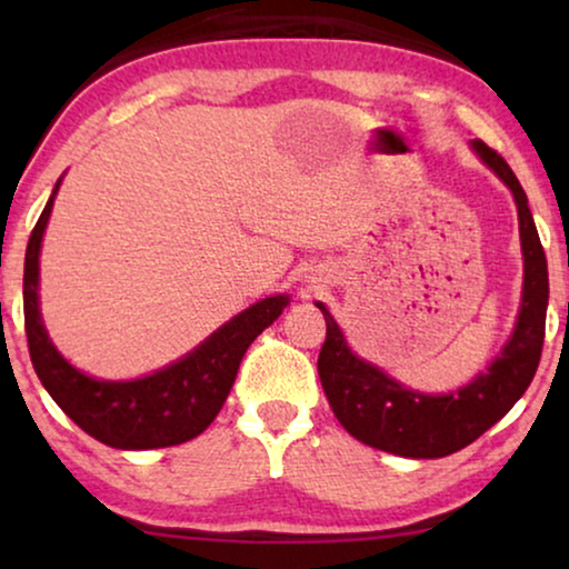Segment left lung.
Returning <instances> with one entry per match:
<instances>
[{
  "label": "left lung",
  "instance_id": "1",
  "mask_svg": "<svg viewBox=\"0 0 569 569\" xmlns=\"http://www.w3.org/2000/svg\"><path fill=\"white\" fill-rule=\"evenodd\" d=\"M473 152L502 178L518 207L520 248H523V300L512 337L485 372L458 391L430 396L403 388L376 365L365 362L347 347L345 333L323 302L326 341L318 355V376L341 427L365 446L403 458H442L471 446L479 435L508 415L531 386L541 360L547 326L549 271L523 186L502 154L481 139Z\"/></svg>",
  "mask_w": 569,
  "mask_h": 569
}]
</instances>
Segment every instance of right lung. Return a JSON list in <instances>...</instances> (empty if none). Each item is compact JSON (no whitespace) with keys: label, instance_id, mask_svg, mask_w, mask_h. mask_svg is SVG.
Listing matches in <instances>:
<instances>
[{"label":"right lung","instance_id":"add662e5","mask_svg":"<svg viewBox=\"0 0 569 569\" xmlns=\"http://www.w3.org/2000/svg\"><path fill=\"white\" fill-rule=\"evenodd\" d=\"M59 183L53 186L51 199L46 201V209L30 232L26 274H22L28 349L38 378L77 427L111 448L150 450L181 446L197 438L220 415L246 349L267 326L277 321L290 298L274 295L259 300L220 326L193 352L152 376L137 380H98L84 376L51 345L38 310V256H41L43 230L49 224Z\"/></svg>","mask_w":569,"mask_h":569}]
</instances>
